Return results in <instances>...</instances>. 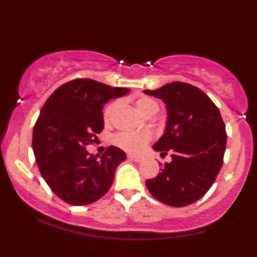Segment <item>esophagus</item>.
I'll use <instances>...</instances> for the list:
<instances>
[{"label": "esophagus", "mask_w": 257, "mask_h": 257, "mask_svg": "<svg viewBox=\"0 0 257 257\" xmlns=\"http://www.w3.org/2000/svg\"><path fill=\"white\" fill-rule=\"evenodd\" d=\"M128 158L131 159V161H134V162H141L143 161V158L140 157V156H135V155H128Z\"/></svg>", "instance_id": "esophagus-1"}]
</instances>
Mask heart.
I'll use <instances>...</instances> for the list:
<instances>
[{
	"label": "heart",
	"mask_w": 257,
	"mask_h": 257,
	"mask_svg": "<svg viewBox=\"0 0 257 257\" xmlns=\"http://www.w3.org/2000/svg\"><path fill=\"white\" fill-rule=\"evenodd\" d=\"M116 102H111L104 111L105 122H108L113 116V112L116 110ZM135 107L140 113L146 117H152L157 113L159 110L158 102L155 99L141 96L135 101ZM151 140V135L147 132H120L113 137L114 145L129 152H139L145 147L149 141Z\"/></svg>",
	"instance_id": "obj_1"
}]
</instances>
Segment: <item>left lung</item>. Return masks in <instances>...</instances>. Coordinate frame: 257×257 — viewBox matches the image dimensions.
Masks as SVG:
<instances>
[{"label": "left lung", "instance_id": "8db88e82", "mask_svg": "<svg viewBox=\"0 0 257 257\" xmlns=\"http://www.w3.org/2000/svg\"><path fill=\"white\" fill-rule=\"evenodd\" d=\"M144 93L166 104V131L153 150L172 153V162L147 180V188L167 205L192 204L208 192L222 167L227 135L219 108L204 91L184 82Z\"/></svg>", "mask_w": 257, "mask_h": 257}]
</instances>
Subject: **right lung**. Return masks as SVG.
I'll list each match as a JSON object with an SVG mask.
<instances>
[{"label":"right lung","mask_w":257,"mask_h":257,"mask_svg":"<svg viewBox=\"0 0 257 257\" xmlns=\"http://www.w3.org/2000/svg\"><path fill=\"white\" fill-rule=\"evenodd\" d=\"M129 91L78 78L59 87L44 104L34 126L32 150L44 181L64 202L87 205L110 190L125 152L111 146L96 159L85 146L104 129V105Z\"/></svg>","instance_id":"add662e5"}]
</instances>
